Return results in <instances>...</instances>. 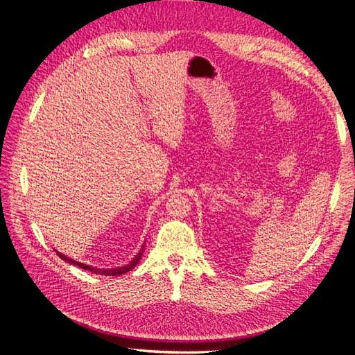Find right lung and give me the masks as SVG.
<instances>
[{
	"instance_id": "obj_1",
	"label": "right lung",
	"mask_w": 355,
	"mask_h": 355,
	"mask_svg": "<svg viewBox=\"0 0 355 355\" xmlns=\"http://www.w3.org/2000/svg\"><path fill=\"white\" fill-rule=\"evenodd\" d=\"M144 249H145V243L142 245V248H141V250L138 252V254L130 260V262L128 263V265H125V266H121V268H110V269H101V268H95V266H90V265H85V263H80V262H78V260H74V259H70V257H67V256H64V254H62L60 252H58V254L63 259V260H66L67 263H70V265H74V266H78V268H82V269H85V270H90V272H93V273H98V275H103V276H119V275H123V273H126V272H129V270H132L137 265H138V262L141 260V257H142V253H144Z\"/></svg>"
}]
</instances>
